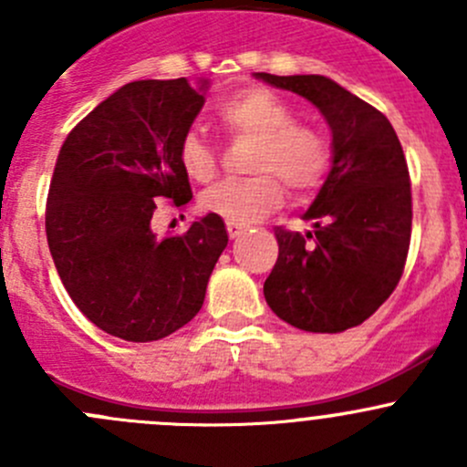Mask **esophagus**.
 Here are the masks:
<instances>
[{"instance_id": "1", "label": "esophagus", "mask_w": 467, "mask_h": 467, "mask_svg": "<svg viewBox=\"0 0 467 467\" xmlns=\"http://www.w3.org/2000/svg\"><path fill=\"white\" fill-rule=\"evenodd\" d=\"M228 234H230V239L242 237L244 228H242V225H239V223H228Z\"/></svg>"}]
</instances>
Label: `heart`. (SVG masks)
<instances>
[{"label":"heart","mask_w":467,"mask_h":467,"mask_svg":"<svg viewBox=\"0 0 467 467\" xmlns=\"http://www.w3.org/2000/svg\"><path fill=\"white\" fill-rule=\"evenodd\" d=\"M219 119L230 133L257 140L251 169L257 176L223 181L201 196L207 214L228 223L251 225L282 203V183L294 194H307L321 182L327 167V144L312 126L294 124L289 103L268 89L255 88L219 106ZM181 167L192 181L216 176V155L201 135L187 133L178 146Z\"/></svg>","instance_id":"b5f03b06"}]
</instances>
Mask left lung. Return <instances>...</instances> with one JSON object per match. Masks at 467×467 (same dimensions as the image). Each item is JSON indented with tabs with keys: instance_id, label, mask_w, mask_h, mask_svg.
<instances>
[{
	"instance_id": "8db88e82",
	"label": "left lung",
	"mask_w": 467,
	"mask_h": 467,
	"mask_svg": "<svg viewBox=\"0 0 467 467\" xmlns=\"http://www.w3.org/2000/svg\"><path fill=\"white\" fill-rule=\"evenodd\" d=\"M300 94L332 130V167L303 219L314 233L275 228L280 253L264 282L275 317L305 332L361 325L393 294L411 242V185L390 121L321 74L255 72Z\"/></svg>"
}]
</instances>
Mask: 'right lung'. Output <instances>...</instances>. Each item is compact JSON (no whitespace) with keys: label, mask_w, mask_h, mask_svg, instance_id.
I'll return each mask as SVG.
<instances>
[{"label":"right lung","mask_w":467,"mask_h":467,"mask_svg":"<svg viewBox=\"0 0 467 467\" xmlns=\"http://www.w3.org/2000/svg\"><path fill=\"white\" fill-rule=\"evenodd\" d=\"M207 86L205 78L126 83L58 153L45 219L56 271L89 321L124 341H158L190 323L228 246L216 214L192 221L181 237L150 230L155 201H192L178 146Z\"/></svg>","instance_id":"1"}]
</instances>
